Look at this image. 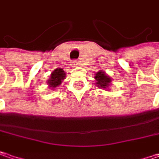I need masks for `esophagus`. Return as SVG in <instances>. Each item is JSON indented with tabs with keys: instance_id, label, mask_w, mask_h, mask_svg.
<instances>
[{
	"instance_id": "esophagus-1",
	"label": "esophagus",
	"mask_w": 159,
	"mask_h": 159,
	"mask_svg": "<svg viewBox=\"0 0 159 159\" xmlns=\"http://www.w3.org/2000/svg\"><path fill=\"white\" fill-rule=\"evenodd\" d=\"M79 64V61L77 59H74L72 61V65L73 66H77Z\"/></svg>"
}]
</instances>
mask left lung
Listing matches in <instances>:
<instances>
[{"label":"left lung","mask_w":159,"mask_h":159,"mask_svg":"<svg viewBox=\"0 0 159 159\" xmlns=\"http://www.w3.org/2000/svg\"><path fill=\"white\" fill-rule=\"evenodd\" d=\"M95 79L97 81L96 84H98V87H101V88H107V86L110 85V83H111V78H109V76H107V75L102 71H100L96 74Z\"/></svg>","instance_id":"left-lung-1"}]
</instances>
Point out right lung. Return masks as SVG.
Here are the masks:
<instances>
[{"label":"right lung","mask_w":159,"mask_h":159,"mask_svg":"<svg viewBox=\"0 0 159 159\" xmlns=\"http://www.w3.org/2000/svg\"><path fill=\"white\" fill-rule=\"evenodd\" d=\"M65 76H66V73L64 72L63 69H60V68L55 69L52 73L50 79L48 80V83H49L50 87L55 88V87L59 86V84H61L62 80L65 79Z\"/></svg>","instance_id":"add662e5"}]
</instances>
